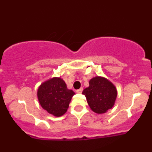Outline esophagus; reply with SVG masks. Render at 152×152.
<instances>
[{"instance_id":"obj_1","label":"esophagus","mask_w":152,"mask_h":152,"mask_svg":"<svg viewBox=\"0 0 152 152\" xmlns=\"http://www.w3.org/2000/svg\"><path fill=\"white\" fill-rule=\"evenodd\" d=\"M82 91H83V88H80L79 89L76 90V93L77 94H81Z\"/></svg>"}]
</instances>
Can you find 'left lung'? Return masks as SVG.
I'll use <instances>...</instances> for the list:
<instances>
[{
	"mask_svg": "<svg viewBox=\"0 0 152 152\" xmlns=\"http://www.w3.org/2000/svg\"><path fill=\"white\" fill-rule=\"evenodd\" d=\"M91 109L96 114H104L114 106L117 97L116 86L107 78L95 76L89 81V86L83 91Z\"/></svg>",
	"mask_w": 152,
	"mask_h": 152,
	"instance_id": "left-lung-1",
	"label": "left lung"
}]
</instances>
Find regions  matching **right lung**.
Returning <instances> with one entry per match:
<instances>
[{"label":"right lung","instance_id":"1","mask_svg":"<svg viewBox=\"0 0 152 152\" xmlns=\"http://www.w3.org/2000/svg\"><path fill=\"white\" fill-rule=\"evenodd\" d=\"M75 93L67 88L60 77H53L40 85L37 91L41 107L54 116H61L67 111Z\"/></svg>","mask_w":152,"mask_h":152}]
</instances>
